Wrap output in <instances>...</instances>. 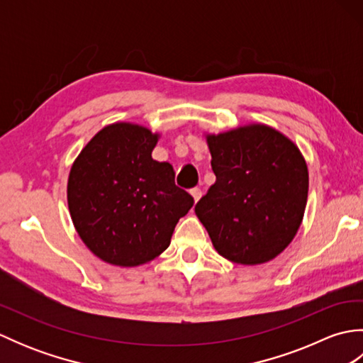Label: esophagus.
Masks as SVG:
<instances>
[{
    "label": "esophagus",
    "instance_id": "34e87169",
    "mask_svg": "<svg viewBox=\"0 0 363 363\" xmlns=\"http://www.w3.org/2000/svg\"><path fill=\"white\" fill-rule=\"evenodd\" d=\"M190 195L194 196V199H195V203L198 201L199 198H201V195H203V191H201V189H198V187H195V189H191L190 190Z\"/></svg>",
    "mask_w": 363,
    "mask_h": 363
}]
</instances>
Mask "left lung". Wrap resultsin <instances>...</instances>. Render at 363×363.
Here are the masks:
<instances>
[{"instance_id": "1", "label": "left lung", "mask_w": 363, "mask_h": 363, "mask_svg": "<svg viewBox=\"0 0 363 363\" xmlns=\"http://www.w3.org/2000/svg\"><path fill=\"white\" fill-rule=\"evenodd\" d=\"M217 181L195 206L220 256L240 265L273 260L304 217L309 172L298 146L272 126L251 123L207 134Z\"/></svg>"}]
</instances>
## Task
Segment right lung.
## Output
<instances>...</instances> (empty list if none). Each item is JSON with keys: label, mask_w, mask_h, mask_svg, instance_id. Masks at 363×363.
<instances>
[{"label": "right lung", "mask_w": 363, "mask_h": 363, "mask_svg": "<svg viewBox=\"0 0 363 363\" xmlns=\"http://www.w3.org/2000/svg\"><path fill=\"white\" fill-rule=\"evenodd\" d=\"M159 134L135 123L104 126L84 146L68 176L76 233L96 257L138 267L160 256L176 223L194 206L176 187L173 167L151 157Z\"/></svg>", "instance_id": "right-lung-1"}]
</instances>
